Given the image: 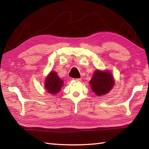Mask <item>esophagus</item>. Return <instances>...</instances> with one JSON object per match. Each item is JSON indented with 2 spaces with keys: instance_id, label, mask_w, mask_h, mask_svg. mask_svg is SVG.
<instances>
[{
  "instance_id": "obj_1",
  "label": "esophagus",
  "mask_w": 149,
  "mask_h": 149,
  "mask_svg": "<svg viewBox=\"0 0 149 149\" xmlns=\"http://www.w3.org/2000/svg\"><path fill=\"white\" fill-rule=\"evenodd\" d=\"M74 81H81V79H74Z\"/></svg>"
}]
</instances>
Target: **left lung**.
I'll use <instances>...</instances> for the list:
<instances>
[{"instance_id":"left-lung-1","label":"left lung","mask_w":149,"mask_h":149,"mask_svg":"<svg viewBox=\"0 0 149 149\" xmlns=\"http://www.w3.org/2000/svg\"><path fill=\"white\" fill-rule=\"evenodd\" d=\"M89 83L91 90L98 96L108 93L115 84L114 77L109 70H96Z\"/></svg>"}]
</instances>
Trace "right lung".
Returning a JSON list of instances; mask_svg holds the SVG:
<instances>
[{"label": "right lung", "mask_w": 149, "mask_h": 149, "mask_svg": "<svg viewBox=\"0 0 149 149\" xmlns=\"http://www.w3.org/2000/svg\"><path fill=\"white\" fill-rule=\"evenodd\" d=\"M63 85V81L60 79L58 74L55 71H51L47 75L44 87L50 94L55 95L59 92Z\"/></svg>", "instance_id": "obj_1"}]
</instances>
